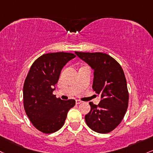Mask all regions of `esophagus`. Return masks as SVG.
<instances>
[{
    "instance_id": "esophagus-1",
    "label": "esophagus",
    "mask_w": 153,
    "mask_h": 153,
    "mask_svg": "<svg viewBox=\"0 0 153 153\" xmlns=\"http://www.w3.org/2000/svg\"><path fill=\"white\" fill-rule=\"evenodd\" d=\"M75 103H76V105H79V104L82 103V102L80 101V100H76V101H75Z\"/></svg>"
}]
</instances>
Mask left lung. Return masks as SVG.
I'll use <instances>...</instances> for the list:
<instances>
[{
    "mask_svg": "<svg viewBox=\"0 0 153 153\" xmlns=\"http://www.w3.org/2000/svg\"><path fill=\"white\" fill-rule=\"evenodd\" d=\"M75 54L94 70L92 88L101 97L98 105L89 103L85 122L97 133H109L120 124L128 108V92L123 69L107 53L75 51Z\"/></svg>",
    "mask_w": 153,
    "mask_h": 153,
    "instance_id": "obj_1",
    "label": "left lung"
}]
</instances>
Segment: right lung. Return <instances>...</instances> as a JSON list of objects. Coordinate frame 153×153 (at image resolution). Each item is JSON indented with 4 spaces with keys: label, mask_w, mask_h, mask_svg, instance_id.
Segmentation results:
<instances>
[{
    "label": "right lung",
    "mask_w": 153,
    "mask_h": 153,
    "mask_svg": "<svg viewBox=\"0 0 153 153\" xmlns=\"http://www.w3.org/2000/svg\"><path fill=\"white\" fill-rule=\"evenodd\" d=\"M75 55L66 52L43 54L32 65L25 80L23 101L27 115L37 129L51 134L63 126L74 100H62L53 94L62 70Z\"/></svg>",
    "instance_id": "obj_1"
}]
</instances>
